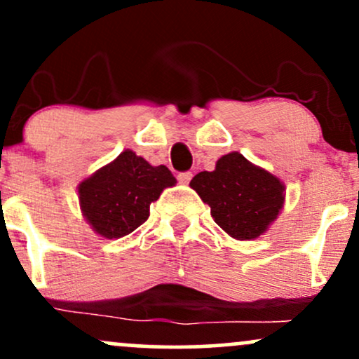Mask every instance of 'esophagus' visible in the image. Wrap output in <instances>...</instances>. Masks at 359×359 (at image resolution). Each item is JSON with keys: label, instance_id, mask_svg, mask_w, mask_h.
I'll list each match as a JSON object with an SVG mask.
<instances>
[{"label": "esophagus", "instance_id": "esophagus-1", "mask_svg": "<svg viewBox=\"0 0 359 359\" xmlns=\"http://www.w3.org/2000/svg\"><path fill=\"white\" fill-rule=\"evenodd\" d=\"M177 179H179L180 184H189L192 179V172H180V174L177 175Z\"/></svg>", "mask_w": 359, "mask_h": 359}]
</instances>
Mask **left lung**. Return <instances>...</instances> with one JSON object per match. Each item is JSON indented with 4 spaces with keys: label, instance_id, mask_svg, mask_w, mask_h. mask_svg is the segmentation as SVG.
<instances>
[{
    "label": "left lung",
    "instance_id": "obj_1",
    "mask_svg": "<svg viewBox=\"0 0 359 359\" xmlns=\"http://www.w3.org/2000/svg\"><path fill=\"white\" fill-rule=\"evenodd\" d=\"M191 187L211 208L216 224L236 240L259 236L283 205L282 182L236 151L221 156L216 170L197 174Z\"/></svg>",
    "mask_w": 359,
    "mask_h": 359
}]
</instances>
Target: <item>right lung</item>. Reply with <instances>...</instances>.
<instances>
[{
  "label": "right lung",
  "instance_id": "right-lung-1",
  "mask_svg": "<svg viewBox=\"0 0 359 359\" xmlns=\"http://www.w3.org/2000/svg\"><path fill=\"white\" fill-rule=\"evenodd\" d=\"M175 182L165 165L151 167L126 150L79 185L82 212L101 236H126L148 219L150 204Z\"/></svg>",
  "mask_w": 359,
  "mask_h": 359
}]
</instances>
